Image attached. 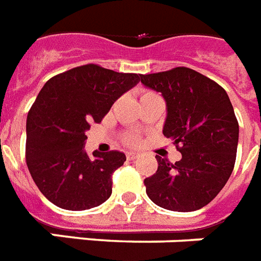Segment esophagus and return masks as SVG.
Returning <instances> with one entry per match:
<instances>
[{
	"label": "esophagus",
	"mask_w": 261,
	"mask_h": 261,
	"mask_svg": "<svg viewBox=\"0 0 261 261\" xmlns=\"http://www.w3.org/2000/svg\"><path fill=\"white\" fill-rule=\"evenodd\" d=\"M140 156L139 152H126V159L128 160H135Z\"/></svg>",
	"instance_id": "obj_1"
}]
</instances>
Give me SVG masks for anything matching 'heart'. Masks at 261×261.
Instances as JSON below:
<instances>
[{
    "instance_id": "obj_1",
    "label": "heart",
    "mask_w": 261,
    "mask_h": 261,
    "mask_svg": "<svg viewBox=\"0 0 261 261\" xmlns=\"http://www.w3.org/2000/svg\"><path fill=\"white\" fill-rule=\"evenodd\" d=\"M149 95H153V93H151V91H144V93H141L140 95V99H143V98L145 97H149ZM129 143H132V144H136L137 143V137L136 136H130L128 139Z\"/></svg>"
}]
</instances>
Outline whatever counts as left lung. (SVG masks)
Here are the masks:
<instances>
[{
	"mask_svg": "<svg viewBox=\"0 0 261 261\" xmlns=\"http://www.w3.org/2000/svg\"><path fill=\"white\" fill-rule=\"evenodd\" d=\"M141 83L163 95V135L182 153L175 164L156 156L158 171L144 179L147 195L172 212L201 209L226 185L236 162L239 122L232 102L218 83L187 67L141 75Z\"/></svg>",
	"mask_w": 261,
	"mask_h": 261,
	"instance_id": "1",
	"label": "left lung"
}]
</instances>
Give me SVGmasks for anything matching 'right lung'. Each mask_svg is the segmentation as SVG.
I'll return each mask as SVG.
<instances>
[{
	"label": "right lung",
	"instance_id": "right-lung-1",
	"mask_svg": "<svg viewBox=\"0 0 261 261\" xmlns=\"http://www.w3.org/2000/svg\"><path fill=\"white\" fill-rule=\"evenodd\" d=\"M140 78L86 64L43 86L27 117L25 158L33 182L54 205L79 212L109 199L112 174L126 158L120 151H94L90 158L86 130Z\"/></svg>",
	"mask_w": 261,
	"mask_h": 261
}]
</instances>
